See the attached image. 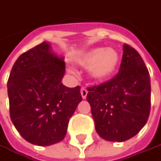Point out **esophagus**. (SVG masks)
<instances>
[{
  "label": "esophagus",
  "mask_w": 161,
  "mask_h": 161,
  "mask_svg": "<svg viewBox=\"0 0 161 161\" xmlns=\"http://www.w3.org/2000/svg\"><path fill=\"white\" fill-rule=\"evenodd\" d=\"M87 95H88V91H87V89L82 88V89H81V96H82V97H83L84 99L87 97Z\"/></svg>",
  "instance_id": "obj_1"
}]
</instances>
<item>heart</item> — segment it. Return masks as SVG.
I'll return each mask as SVG.
<instances>
[{
	"label": "heart",
	"mask_w": 161,
	"mask_h": 161,
	"mask_svg": "<svg viewBox=\"0 0 161 161\" xmlns=\"http://www.w3.org/2000/svg\"><path fill=\"white\" fill-rule=\"evenodd\" d=\"M120 55L113 48L97 47L80 54L74 63L82 69H89L92 80L105 82L112 78L120 65Z\"/></svg>",
	"instance_id": "b5f03b06"
}]
</instances>
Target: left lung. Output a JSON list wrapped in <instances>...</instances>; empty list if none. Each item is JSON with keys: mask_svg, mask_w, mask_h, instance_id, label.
<instances>
[{"mask_svg": "<svg viewBox=\"0 0 161 161\" xmlns=\"http://www.w3.org/2000/svg\"><path fill=\"white\" fill-rule=\"evenodd\" d=\"M119 73L99 86L89 88L96 130L104 140L124 142L146 125L151 110V79L139 53L124 44Z\"/></svg>", "mask_w": 161, "mask_h": 161, "instance_id": "8db88e82", "label": "left lung"}]
</instances>
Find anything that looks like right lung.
<instances>
[{"label": "right lung", "instance_id": "right-lung-1", "mask_svg": "<svg viewBox=\"0 0 161 161\" xmlns=\"http://www.w3.org/2000/svg\"><path fill=\"white\" fill-rule=\"evenodd\" d=\"M64 60L44 41L23 53L9 74L10 119L20 135L34 145L44 147L62 141L82 100L79 86L67 88L62 83Z\"/></svg>", "mask_w": 161, "mask_h": 161}]
</instances>
